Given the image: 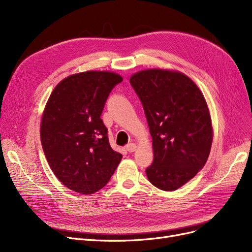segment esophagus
<instances>
[{
    "mask_svg": "<svg viewBox=\"0 0 252 252\" xmlns=\"http://www.w3.org/2000/svg\"><path fill=\"white\" fill-rule=\"evenodd\" d=\"M126 150L129 152V154H131V152L136 150V145L134 143H130V144H127L126 145Z\"/></svg>",
    "mask_w": 252,
    "mask_h": 252,
    "instance_id": "1",
    "label": "esophagus"
}]
</instances>
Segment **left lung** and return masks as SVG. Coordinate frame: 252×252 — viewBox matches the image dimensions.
I'll use <instances>...</instances> for the list:
<instances>
[{
	"instance_id": "obj_1",
	"label": "left lung",
	"mask_w": 252,
	"mask_h": 252,
	"mask_svg": "<svg viewBox=\"0 0 252 252\" xmlns=\"http://www.w3.org/2000/svg\"><path fill=\"white\" fill-rule=\"evenodd\" d=\"M138 94L152 136L154 162L149 182L172 191L191 180L207 162L212 143L211 118L204 95L187 75L148 69L129 80Z\"/></svg>"
}]
</instances>
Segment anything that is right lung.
<instances>
[{"instance_id":"right-lung-1","label":"right lung","mask_w":252,"mask_h":252,"mask_svg":"<svg viewBox=\"0 0 252 252\" xmlns=\"http://www.w3.org/2000/svg\"><path fill=\"white\" fill-rule=\"evenodd\" d=\"M123 79L108 71L72 74L53 89L41 122V143L56 177L91 194L109 182L122 159L101 119L111 90Z\"/></svg>"}]
</instances>
